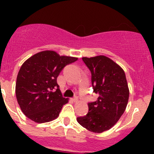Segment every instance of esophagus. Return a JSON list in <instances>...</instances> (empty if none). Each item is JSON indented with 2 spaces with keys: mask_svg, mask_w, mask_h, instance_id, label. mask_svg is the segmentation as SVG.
<instances>
[{
  "mask_svg": "<svg viewBox=\"0 0 154 154\" xmlns=\"http://www.w3.org/2000/svg\"><path fill=\"white\" fill-rule=\"evenodd\" d=\"M72 100H73V101H74V102H77V100H78V97H77V96H75V97H73Z\"/></svg>",
  "mask_w": 154,
  "mask_h": 154,
  "instance_id": "esophagus-1",
  "label": "esophagus"
}]
</instances>
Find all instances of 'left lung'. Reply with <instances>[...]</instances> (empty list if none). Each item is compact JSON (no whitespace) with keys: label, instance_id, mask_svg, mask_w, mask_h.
Listing matches in <instances>:
<instances>
[{"label":"left lung","instance_id":"left-lung-1","mask_svg":"<svg viewBox=\"0 0 154 154\" xmlns=\"http://www.w3.org/2000/svg\"><path fill=\"white\" fill-rule=\"evenodd\" d=\"M82 60L91 71V85L98 97L88 103V113L77 118V122L93 133H103L117 123L127 107L130 91L125 73L105 56Z\"/></svg>","mask_w":154,"mask_h":154}]
</instances>
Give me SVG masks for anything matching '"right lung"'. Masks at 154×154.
Segmentation results:
<instances>
[{"mask_svg":"<svg viewBox=\"0 0 154 154\" xmlns=\"http://www.w3.org/2000/svg\"><path fill=\"white\" fill-rule=\"evenodd\" d=\"M77 57L60 56L54 51L34 54L20 68L15 94L21 111L36 123L57 119L68 99L63 97L57 79L65 66Z\"/></svg>","mask_w":154,"mask_h":154,"instance_id":"1","label":"right lung"}]
</instances>
